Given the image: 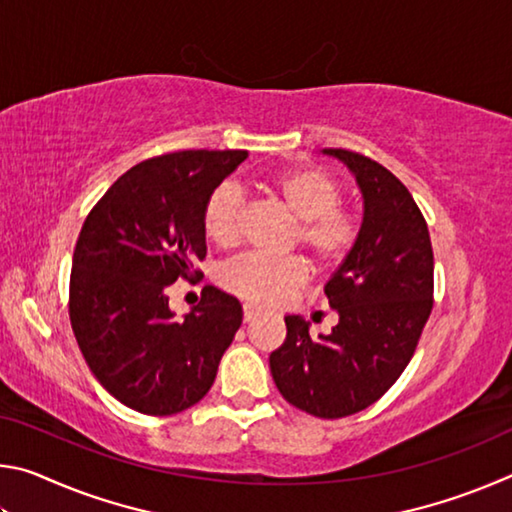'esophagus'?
<instances>
[{
    "label": "esophagus",
    "mask_w": 512,
    "mask_h": 512,
    "mask_svg": "<svg viewBox=\"0 0 512 512\" xmlns=\"http://www.w3.org/2000/svg\"><path fill=\"white\" fill-rule=\"evenodd\" d=\"M259 316V309L253 305H244V323H250V320H255Z\"/></svg>",
    "instance_id": "esophagus-1"
}]
</instances>
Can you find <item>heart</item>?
Returning a JSON list of instances; mask_svg holds the SVG:
<instances>
[{"instance_id": "b5f03b06", "label": "heart", "mask_w": 512, "mask_h": 512, "mask_svg": "<svg viewBox=\"0 0 512 512\" xmlns=\"http://www.w3.org/2000/svg\"><path fill=\"white\" fill-rule=\"evenodd\" d=\"M273 196L293 219L302 250L320 266H332L348 255L357 241L359 225L339 207L341 187L316 167H298L275 173L268 183ZM244 192L235 183H223L207 198L203 210L205 235L216 246H232L239 239ZM307 280V268L296 257H266L248 253L223 266V287L257 305H280Z\"/></svg>"}]
</instances>
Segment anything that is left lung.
<instances>
[{
	"label": "left lung",
	"mask_w": 512,
	"mask_h": 512,
	"mask_svg": "<svg viewBox=\"0 0 512 512\" xmlns=\"http://www.w3.org/2000/svg\"><path fill=\"white\" fill-rule=\"evenodd\" d=\"M357 180L363 219L357 241L325 284L339 323L309 336L302 316H284L287 339L271 352L284 400L316 418H345L377 402L415 352L433 307V250L422 212L379 162L323 149Z\"/></svg>",
	"instance_id": "1"
}]
</instances>
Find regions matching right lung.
Instances as JSON below:
<instances>
[{"label":"right lung","mask_w":512,"mask_h":512,"mask_svg":"<svg viewBox=\"0 0 512 512\" xmlns=\"http://www.w3.org/2000/svg\"><path fill=\"white\" fill-rule=\"evenodd\" d=\"M248 151H180L117 178L85 219L72 259L69 320L94 377L128 409L173 415L210 391L244 318L205 287L176 318L167 287L207 253L203 210Z\"/></svg>","instance_id":"right-lung-1"}]
</instances>
